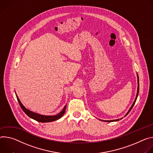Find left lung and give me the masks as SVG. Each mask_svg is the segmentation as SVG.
Returning a JSON list of instances; mask_svg holds the SVG:
<instances>
[{
  "instance_id": "obj_1",
  "label": "left lung",
  "mask_w": 153,
  "mask_h": 153,
  "mask_svg": "<svg viewBox=\"0 0 153 153\" xmlns=\"http://www.w3.org/2000/svg\"><path fill=\"white\" fill-rule=\"evenodd\" d=\"M137 84H138V87H137V92L136 97H135V100H134V101L133 104L132 105L131 107V108H130V109H129L128 112L126 113V115H127L129 114V112L131 111V109H132V108H133V106H134V104H135V101H136V100H137V97H138V94H139V75H138V74H137ZM126 115H125V116H126ZM121 119H122V118H121ZM118 120H119V119H117V120H101V121L107 122H115V121H118Z\"/></svg>"
}]
</instances>
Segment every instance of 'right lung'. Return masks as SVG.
<instances>
[{"mask_svg": "<svg viewBox=\"0 0 153 153\" xmlns=\"http://www.w3.org/2000/svg\"><path fill=\"white\" fill-rule=\"evenodd\" d=\"M16 97H17V100H18L19 104L21 106V108H22V109L23 110V111L30 118H33V119L39 122H42V123H47V122H53V121H55L59 118H60L61 117H62V115H64V114L65 113V108H66V105L64 107L62 111L61 112H60L59 114L55 115H41L35 112H33L28 109H27L26 108H25L24 106V105L22 104V103L21 102L20 100L19 99L18 97L17 96V95L16 94Z\"/></svg>", "mask_w": 153, "mask_h": 153, "instance_id": "add662e5", "label": "right lung"}]
</instances>
